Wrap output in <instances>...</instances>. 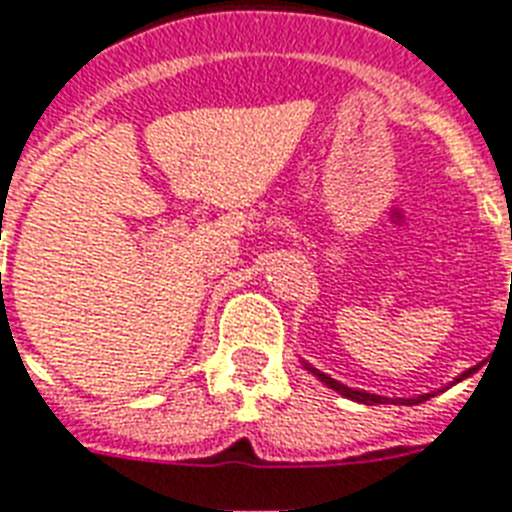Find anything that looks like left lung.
I'll use <instances>...</instances> for the list:
<instances>
[{
    "instance_id": "left-lung-1",
    "label": "left lung",
    "mask_w": 512,
    "mask_h": 512,
    "mask_svg": "<svg viewBox=\"0 0 512 512\" xmlns=\"http://www.w3.org/2000/svg\"><path fill=\"white\" fill-rule=\"evenodd\" d=\"M306 370H312L314 375H317V378H320L327 388H333V391H338V394H341V396H346V399H351V402H359V404H423L425 399H431V396H436V391H433V394H420V396H415V399H388V396L367 394V391H357V388L343 386V383L333 380V378H330V375H325V372L314 370L312 365H306ZM473 372H476V367H470V370H465L463 375H460V378H455V383H460V380L470 378Z\"/></svg>"
}]
</instances>
